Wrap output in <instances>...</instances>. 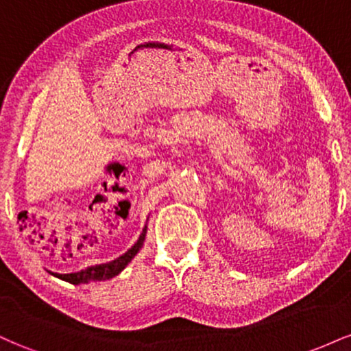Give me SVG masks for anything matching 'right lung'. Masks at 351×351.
Masks as SVG:
<instances>
[{
	"mask_svg": "<svg viewBox=\"0 0 351 351\" xmlns=\"http://www.w3.org/2000/svg\"><path fill=\"white\" fill-rule=\"evenodd\" d=\"M145 234H147V228L143 229V232L140 234L138 241L132 245L130 249H128L127 252L122 254L120 257H117L115 261H110V263L107 264H99V265H90V267L84 269V271L80 272H72V274H56V272H51L52 276L59 277V279L66 280V282H71V284L74 285H79V284H88V282H94V280H107V279H112V277L119 276L120 272L123 271L125 267H127L128 263H130L132 259L135 257V254L142 249L143 245V241H145Z\"/></svg>",
	"mask_w": 351,
	"mask_h": 351,
	"instance_id": "1",
	"label": "right lung"
}]
</instances>
